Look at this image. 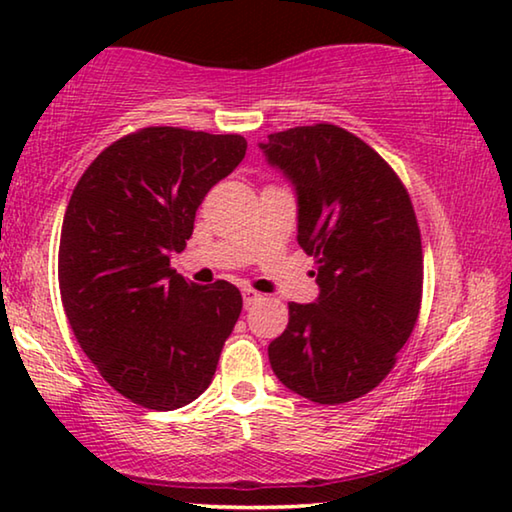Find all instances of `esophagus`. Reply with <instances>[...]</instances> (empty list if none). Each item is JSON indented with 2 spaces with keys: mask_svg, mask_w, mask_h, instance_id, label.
Masks as SVG:
<instances>
[{
  "mask_svg": "<svg viewBox=\"0 0 512 512\" xmlns=\"http://www.w3.org/2000/svg\"><path fill=\"white\" fill-rule=\"evenodd\" d=\"M241 296H244V305H246V307L255 305L257 300H262V293L255 291V289H248V287H246L244 291H241Z\"/></svg>",
  "mask_w": 512,
  "mask_h": 512,
  "instance_id": "esophagus-1",
  "label": "esophagus"
}]
</instances>
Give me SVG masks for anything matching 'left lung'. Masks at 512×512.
Listing matches in <instances>:
<instances>
[{
    "instance_id": "left-lung-1",
    "label": "left lung",
    "mask_w": 512,
    "mask_h": 512,
    "mask_svg": "<svg viewBox=\"0 0 512 512\" xmlns=\"http://www.w3.org/2000/svg\"><path fill=\"white\" fill-rule=\"evenodd\" d=\"M262 151L298 194V244L316 262L318 300L289 305L268 345L289 391L318 404L370 393L418 323L422 241L400 176L361 137L334 124L268 135Z\"/></svg>"
}]
</instances>
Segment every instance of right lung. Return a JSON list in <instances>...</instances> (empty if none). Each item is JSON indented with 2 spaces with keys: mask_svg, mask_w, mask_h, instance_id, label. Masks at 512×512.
Returning a JSON list of instances; mask_svg holds the SVG:
<instances>
[{
  "mask_svg": "<svg viewBox=\"0 0 512 512\" xmlns=\"http://www.w3.org/2000/svg\"><path fill=\"white\" fill-rule=\"evenodd\" d=\"M246 146L241 135L140 128L106 146L69 198L58 248L67 320L101 377L144 409L194 402L241 314L235 284L198 287L169 255Z\"/></svg>",
  "mask_w": 512,
  "mask_h": 512,
  "instance_id": "add662e5",
  "label": "right lung"
}]
</instances>
